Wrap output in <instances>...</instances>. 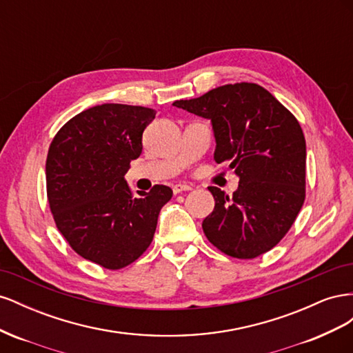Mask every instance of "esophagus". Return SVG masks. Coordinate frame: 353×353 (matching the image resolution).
I'll use <instances>...</instances> for the list:
<instances>
[{"label": "esophagus", "instance_id": "esophagus-1", "mask_svg": "<svg viewBox=\"0 0 353 353\" xmlns=\"http://www.w3.org/2000/svg\"><path fill=\"white\" fill-rule=\"evenodd\" d=\"M172 190H174V194H179V193H183V191L193 190V187L188 185V184H176V185L172 187Z\"/></svg>", "mask_w": 353, "mask_h": 353}]
</instances>
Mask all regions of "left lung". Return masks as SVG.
Listing matches in <instances>:
<instances>
[{
  "instance_id": "8db88e82",
  "label": "left lung",
  "mask_w": 353,
  "mask_h": 353,
  "mask_svg": "<svg viewBox=\"0 0 353 353\" xmlns=\"http://www.w3.org/2000/svg\"><path fill=\"white\" fill-rule=\"evenodd\" d=\"M174 105L210 119L215 162L228 163L240 178L232 196L209 187L215 209L201 223L208 240L237 259L271 250L305 201L306 143L296 117L250 82L222 85Z\"/></svg>"
}]
</instances>
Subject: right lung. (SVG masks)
<instances>
[{
  "instance_id": "obj_1",
  "label": "right lung",
  "mask_w": 353,
  "mask_h": 353,
  "mask_svg": "<svg viewBox=\"0 0 353 353\" xmlns=\"http://www.w3.org/2000/svg\"><path fill=\"white\" fill-rule=\"evenodd\" d=\"M156 112L108 103L77 114L48 148V205L61 236L83 259L121 270L150 245L166 185L134 196L125 174L143 152V132Z\"/></svg>"
}]
</instances>
